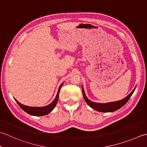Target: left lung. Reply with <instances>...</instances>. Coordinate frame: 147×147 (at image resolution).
I'll return each instance as SVG.
<instances>
[{
	"instance_id": "left-lung-1",
	"label": "left lung",
	"mask_w": 147,
	"mask_h": 147,
	"mask_svg": "<svg viewBox=\"0 0 147 147\" xmlns=\"http://www.w3.org/2000/svg\"><path fill=\"white\" fill-rule=\"evenodd\" d=\"M135 88L134 90L131 92L129 94L128 96L122 100H119V101L117 102H109V103H105V104H102V103H96L92 102L91 100H88L87 97H86L84 90H83V87H82V92L83 95V97L85 100L86 102L87 103V105L90 106L92 108L100 112H113L116 110H118L120 108H122L123 105H125L127 102L130 99L132 95H133V92L135 90Z\"/></svg>"
}]
</instances>
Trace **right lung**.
Instances as JSON below:
<instances>
[{
    "instance_id": "1",
    "label": "right lung",
    "mask_w": 147,
    "mask_h": 147,
    "mask_svg": "<svg viewBox=\"0 0 147 147\" xmlns=\"http://www.w3.org/2000/svg\"><path fill=\"white\" fill-rule=\"evenodd\" d=\"M62 85H63V83L60 85L58 92H57V96L55 97V99H54L53 101L51 102L50 105H49L47 106H45V107H30V106L22 105L21 103H20L18 100H16V99L15 100L17 102V104L19 105L20 107L23 110L25 111L26 113H27L29 115H34V116L46 115L48 114L50 111H52L53 109L55 108V106H56L57 101H58V99H59V96L60 88H61Z\"/></svg>"
}]
</instances>
